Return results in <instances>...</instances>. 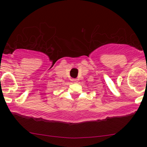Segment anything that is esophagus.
I'll list each match as a JSON object with an SVG mask.
<instances>
[{
	"instance_id": "obj_1",
	"label": "esophagus",
	"mask_w": 147,
	"mask_h": 147,
	"mask_svg": "<svg viewBox=\"0 0 147 147\" xmlns=\"http://www.w3.org/2000/svg\"><path fill=\"white\" fill-rule=\"evenodd\" d=\"M72 82H78V79H72Z\"/></svg>"
}]
</instances>
